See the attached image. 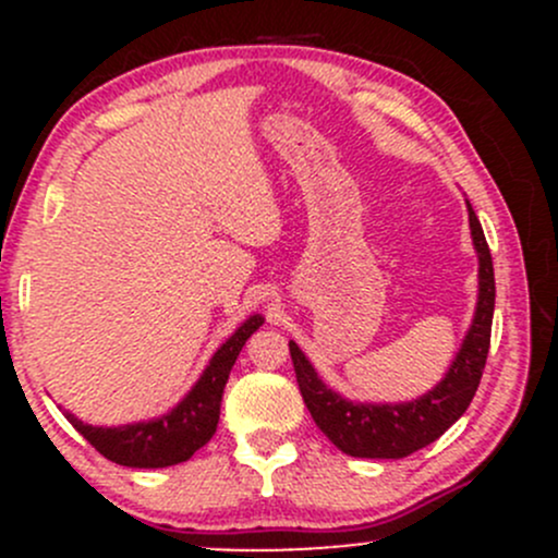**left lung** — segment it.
Masks as SVG:
<instances>
[{
  "mask_svg": "<svg viewBox=\"0 0 558 558\" xmlns=\"http://www.w3.org/2000/svg\"><path fill=\"white\" fill-rule=\"evenodd\" d=\"M470 209L472 243L480 259V293L466 338L459 349L457 360L444 380L433 390H427L420 399L409 403H354L336 390H330L319 380L310 360L296 343H288L291 349L296 383L310 409L312 420L328 438L349 457L362 459H403L420 448L438 440L448 427L453 425L470 407L472 396L483 377L485 360L490 349V325L493 304H496V280H493V259L488 241H485L483 226H480L475 209Z\"/></svg>",
  "mask_w": 558,
  "mask_h": 558,
  "instance_id": "left-lung-1",
  "label": "left lung"
}]
</instances>
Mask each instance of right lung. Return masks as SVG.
I'll use <instances>...</instances> for the list:
<instances>
[{"label": "right lung", "instance_id": "1", "mask_svg": "<svg viewBox=\"0 0 558 558\" xmlns=\"http://www.w3.org/2000/svg\"><path fill=\"white\" fill-rule=\"evenodd\" d=\"M265 323L259 315L248 317L233 336L228 338L215 356L209 360L207 369L189 390V396L175 409L162 417L149 422H133L123 427H94L83 425L78 417L68 414L73 427L92 444L105 459L123 466H138V470H157V466L181 464L194 457L217 430L220 420V401L226 390L228 375L239 360L243 343L248 341L254 330Z\"/></svg>", "mask_w": 558, "mask_h": 558}]
</instances>
